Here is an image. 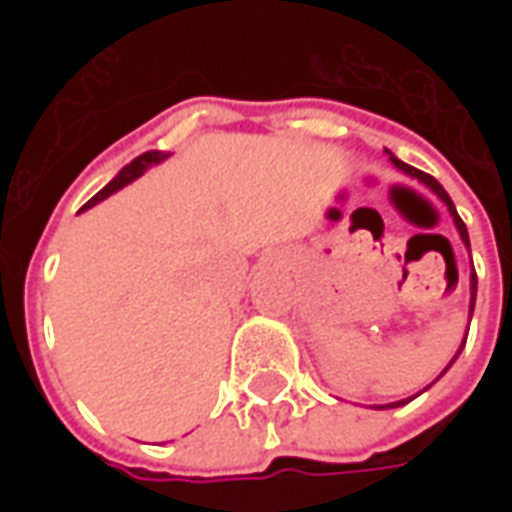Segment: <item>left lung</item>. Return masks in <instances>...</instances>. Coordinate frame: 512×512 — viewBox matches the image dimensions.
I'll return each instance as SVG.
<instances>
[{"instance_id":"obj_1","label":"left lung","mask_w":512,"mask_h":512,"mask_svg":"<svg viewBox=\"0 0 512 512\" xmlns=\"http://www.w3.org/2000/svg\"><path fill=\"white\" fill-rule=\"evenodd\" d=\"M386 153H389V150H386ZM389 161H392V164H395L397 169H403L406 175H411V178H417L419 183H425V186H428V189L433 191V194H436V197H439V200L444 202V205H447V211H450L452 222H455V227H458V235H461V241H463V244H466V246H469V233H466V224L461 222V216H458V211H455V205H452L450 194L444 191V186H441L439 180L430 178L428 172H419V169L408 167V164H403V161H400V158H397V156H392V153H389ZM474 296H477V274H474V271H472V304H469V315H472V312H474ZM463 343H466V340H463ZM461 348H463V345H461ZM461 348H458V354H461ZM458 354L452 356V362L458 359ZM452 362H450V365H452ZM450 365H447V367H444V370H441V376H444V373L450 370ZM425 389H428V386H425ZM408 400H411V397H408ZM408 400H397V403H389V406H386V408L403 406V403H408ZM378 408H384V406H378Z\"/></svg>"}]
</instances>
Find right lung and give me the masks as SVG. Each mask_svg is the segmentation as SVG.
Here are the masks:
<instances>
[{"label": "right lung", "mask_w": 512, "mask_h": 512, "mask_svg": "<svg viewBox=\"0 0 512 512\" xmlns=\"http://www.w3.org/2000/svg\"><path fill=\"white\" fill-rule=\"evenodd\" d=\"M167 156H169V153H161V150H147V153H142V156H136L134 161L120 169V172H117V175H115V180H109L104 189L98 191V194H95L93 200L87 202L84 208H93L95 202L106 200L109 194H115L117 189H123V186H128V183L139 178V175H142L145 169H150V167H153V164H161V161H164V158H167Z\"/></svg>", "instance_id": "add662e5"}]
</instances>
